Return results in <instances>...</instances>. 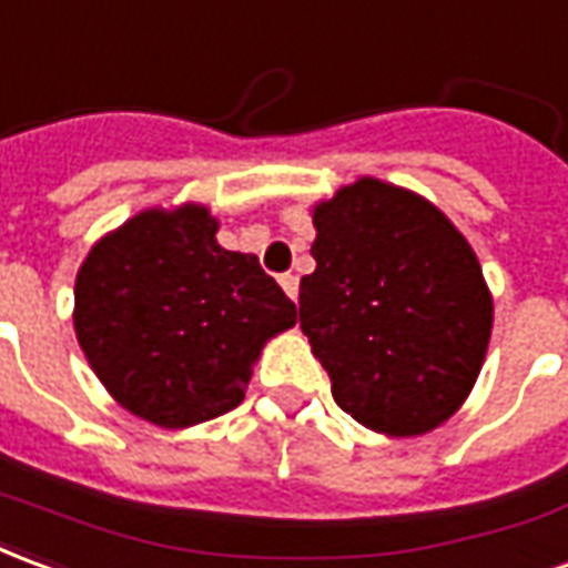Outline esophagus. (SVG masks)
I'll list each match as a JSON object with an SVG mask.
<instances>
[{
	"label": "esophagus",
	"instance_id": "esophagus-1",
	"mask_svg": "<svg viewBox=\"0 0 568 568\" xmlns=\"http://www.w3.org/2000/svg\"><path fill=\"white\" fill-rule=\"evenodd\" d=\"M277 281H281V287H284V293H287L293 303H296V296H300V277L287 272V275H281V277H277Z\"/></svg>",
	"mask_w": 568,
	"mask_h": 568
}]
</instances>
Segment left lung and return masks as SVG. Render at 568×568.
<instances>
[{
    "mask_svg": "<svg viewBox=\"0 0 568 568\" xmlns=\"http://www.w3.org/2000/svg\"><path fill=\"white\" fill-rule=\"evenodd\" d=\"M300 327L333 400L369 432L444 425L477 382L493 296L465 235L409 189L361 176L315 204Z\"/></svg>",
    "mask_w": 568,
    "mask_h": 568,
    "instance_id": "left-lung-1",
    "label": "left lung"
}]
</instances>
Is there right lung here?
Instances as JSON below:
<instances>
[{
    "label": "right lung",
    "instance_id": "right-lung-1",
    "mask_svg": "<svg viewBox=\"0 0 568 568\" xmlns=\"http://www.w3.org/2000/svg\"><path fill=\"white\" fill-rule=\"evenodd\" d=\"M204 204L152 207L91 247L75 275V339L140 419L189 428L244 400L253 361L296 305L253 253L216 244Z\"/></svg>",
    "mask_w": 568,
    "mask_h": 568
}]
</instances>
